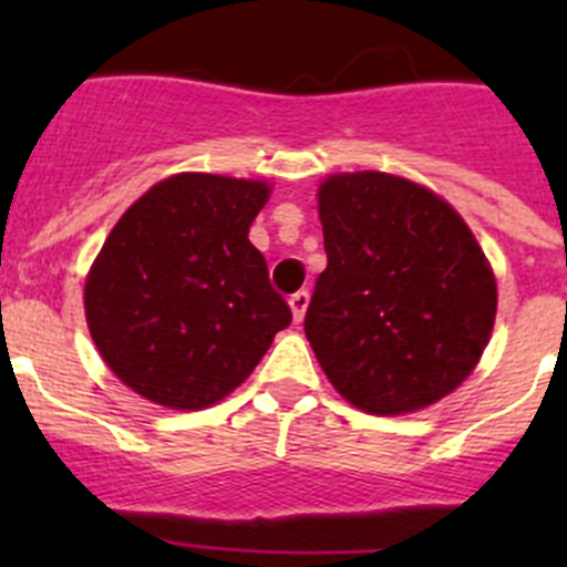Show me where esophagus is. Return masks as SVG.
Returning a JSON list of instances; mask_svg holds the SVG:
<instances>
[{
  "mask_svg": "<svg viewBox=\"0 0 567 567\" xmlns=\"http://www.w3.org/2000/svg\"><path fill=\"white\" fill-rule=\"evenodd\" d=\"M307 307H309V292H307V289H300V292H295L292 298H289V309H292L295 323H300V320H303V315H307Z\"/></svg>",
  "mask_w": 567,
  "mask_h": 567,
  "instance_id": "34e87169",
  "label": "esophagus"
}]
</instances>
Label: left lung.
<instances>
[{
    "label": "left lung",
    "mask_w": 567,
    "mask_h": 567,
    "mask_svg": "<svg viewBox=\"0 0 567 567\" xmlns=\"http://www.w3.org/2000/svg\"><path fill=\"white\" fill-rule=\"evenodd\" d=\"M318 213L327 269L303 329L329 383L369 414L454 392L497 315V280L463 218L389 173L329 175Z\"/></svg>",
    "instance_id": "8db88e82"
}]
</instances>
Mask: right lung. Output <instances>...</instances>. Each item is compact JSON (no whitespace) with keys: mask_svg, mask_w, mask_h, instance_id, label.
<instances>
[{"mask_svg":"<svg viewBox=\"0 0 567 567\" xmlns=\"http://www.w3.org/2000/svg\"><path fill=\"white\" fill-rule=\"evenodd\" d=\"M264 182L182 173L118 218L90 267L84 312L110 372L142 398L198 412L252 374L292 309L249 227Z\"/></svg>","mask_w":567,"mask_h":567,"instance_id":"1","label":"right lung"}]
</instances>
